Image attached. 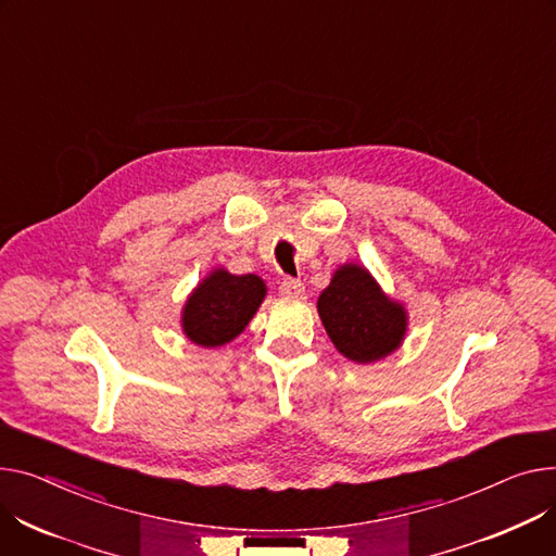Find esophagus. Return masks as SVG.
I'll use <instances>...</instances> for the list:
<instances>
[{
    "mask_svg": "<svg viewBox=\"0 0 556 556\" xmlns=\"http://www.w3.org/2000/svg\"><path fill=\"white\" fill-rule=\"evenodd\" d=\"M279 290L286 300H302L304 298V283L300 279H292V277L281 279Z\"/></svg>",
    "mask_w": 556,
    "mask_h": 556,
    "instance_id": "esophagus-1",
    "label": "esophagus"
}]
</instances>
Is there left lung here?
<instances>
[{
	"label": "left lung",
	"mask_w": 556,
	"mask_h": 556,
	"mask_svg": "<svg viewBox=\"0 0 556 556\" xmlns=\"http://www.w3.org/2000/svg\"><path fill=\"white\" fill-rule=\"evenodd\" d=\"M317 313L336 349L357 362L371 364L393 353L406 332V311L389 300L366 268L344 264L317 300Z\"/></svg>",
	"instance_id": "8db88e82"
}]
</instances>
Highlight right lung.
I'll list each match as a JSON object with an SVG mask.
<instances>
[{
  "label": "right lung",
  "mask_w": 556,
  "mask_h": 556,
  "mask_svg": "<svg viewBox=\"0 0 556 556\" xmlns=\"http://www.w3.org/2000/svg\"><path fill=\"white\" fill-rule=\"evenodd\" d=\"M266 283L256 275L212 270L185 302L182 332L199 346L216 349L245 330L266 298Z\"/></svg>",
  "instance_id": "right-lung-1"
}]
</instances>
